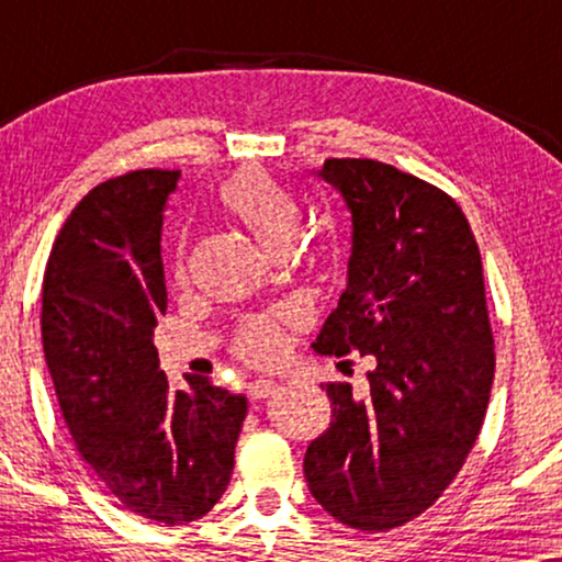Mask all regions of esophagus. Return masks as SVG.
Segmentation results:
<instances>
[{"instance_id":"obj_1","label":"esophagus","mask_w":562,"mask_h":562,"mask_svg":"<svg viewBox=\"0 0 562 562\" xmlns=\"http://www.w3.org/2000/svg\"><path fill=\"white\" fill-rule=\"evenodd\" d=\"M248 391L252 398H268L276 391V381L271 379H256L252 383H248Z\"/></svg>"}]
</instances>
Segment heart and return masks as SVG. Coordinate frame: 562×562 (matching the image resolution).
<instances>
[{
  "label": "heart",
  "mask_w": 562,
  "mask_h": 562,
  "mask_svg": "<svg viewBox=\"0 0 562 562\" xmlns=\"http://www.w3.org/2000/svg\"><path fill=\"white\" fill-rule=\"evenodd\" d=\"M220 210L237 222L268 256L289 250L296 229V206L291 196L258 168H243L220 187ZM291 314L252 317L237 329L235 352L248 363L263 366L281 356L283 327Z\"/></svg>",
  "instance_id": "heart-1"
}]
</instances>
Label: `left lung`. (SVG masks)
<instances>
[{
    "label": "left lung",
    "mask_w": 562,
    "mask_h": 562,
    "mask_svg": "<svg viewBox=\"0 0 562 562\" xmlns=\"http://www.w3.org/2000/svg\"><path fill=\"white\" fill-rule=\"evenodd\" d=\"M350 214L348 286L322 356L360 352L371 398L325 383L333 422L304 456L312 496L337 521L386 532L429 509L463 468L494 383L483 266L456 199L368 158L314 171Z\"/></svg>",
    "instance_id": "8db88e82"
}]
</instances>
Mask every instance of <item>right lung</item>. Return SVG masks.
<instances>
[{"mask_svg":"<svg viewBox=\"0 0 562 562\" xmlns=\"http://www.w3.org/2000/svg\"><path fill=\"white\" fill-rule=\"evenodd\" d=\"M181 171L99 183L53 243L43 352L76 450L122 509L158 525L202 519L225 494L248 398L187 375L171 391L153 329L166 312L160 237Z\"/></svg>","mask_w":562,"mask_h":562,"instance_id":"right-lung-1","label":"right lung"}]
</instances>
